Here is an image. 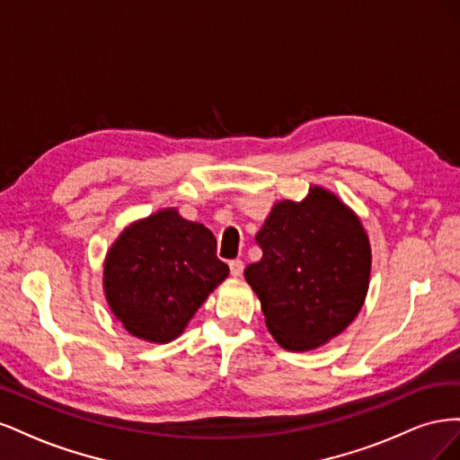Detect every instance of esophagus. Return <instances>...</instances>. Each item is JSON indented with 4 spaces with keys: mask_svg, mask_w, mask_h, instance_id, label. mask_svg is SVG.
I'll return each mask as SVG.
<instances>
[{
    "mask_svg": "<svg viewBox=\"0 0 460 460\" xmlns=\"http://www.w3.org/2000/svg\"><path fill=\"white\" fill-rule=\"evenodd\" d=\"M228 264H230V274H232L234 278L242 276V272H243V261H242V259H234V261H230Z\"/></svg>",
    "mask_w": 460,
    "mask_h": 460,
    "instance_id": "1",
    "label": "esophagus"
}]
</instances>
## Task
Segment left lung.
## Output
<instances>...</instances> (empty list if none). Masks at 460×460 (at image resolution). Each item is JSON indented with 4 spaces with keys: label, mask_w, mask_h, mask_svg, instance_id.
<instances>
[{
    "label": "left lung",
    "mask_w": 460,
    "mask_h": 460,
    "mask_svg": "<svg viewBox=\"0 0 460 460\" xmlns=\"http://www.w3.org/2000/svg\"><path fill=\"white\" fill-rule=\"evenodd\" d=\"M255 242L262 259L243 276L284 349H314L353 323L368 289L370 245L333 193L313 188L301 203L274 205Z\"/></svg>",
    "instance_id": "8db88e82"
}]
</instances>
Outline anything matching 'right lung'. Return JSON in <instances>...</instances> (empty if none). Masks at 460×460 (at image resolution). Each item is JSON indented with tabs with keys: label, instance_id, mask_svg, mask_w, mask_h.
<instances>
[{
	"label": "right lung",
	"instance_id": "add662e5",
	"mask_svg": "<svg viewBox=\"0 0 460 460\" xmlns=\"http://www.w3.org/2000/svg\"><path fill=\"white\" fill-rule=\"evenodd\" d=\"M228 272L213 232L164 208L120 234L103 284L111 311L132 336L166 343L184 332Z\"/></svg>",
	"mask_w": 460,
	"mask_h": 460
}]
</instances>
